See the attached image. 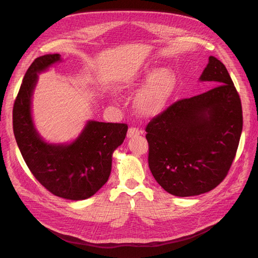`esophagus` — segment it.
Returning a JSON list of instances; mask_svg holds the SVG:
<instances>
[{"instance_id":"obj_1","label":"esophagus","mask_w":258,"mask_h":258,"mask_svg":"<svg viewBox=\"0 0 258 258\" xmlns=\"http://www.w3.org/2000/svg\"><path fill=\"white\" fill-rule=\"evenodd\" d=\"M142 134H143V130H140L139 128H136V127H131V128H129V130H128L127 137H128V138H132V137L142 135Z\"/></svg>"}]
</instances>
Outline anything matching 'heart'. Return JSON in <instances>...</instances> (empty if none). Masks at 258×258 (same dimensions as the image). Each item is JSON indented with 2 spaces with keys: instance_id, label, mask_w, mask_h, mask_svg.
<instances>
[{
  "instance_id": "obj_1",
  "label": "heart",
  "mask_w": 258,
  "mask_h": 258,
  "mask_svg": "<svg viewBox=\"0 0 258 258\" xmlns=\"http://www.w3.org/2000/svg\"><path fill=\"white\" fill-rule=\"evenodd\" d=\"M174 75L171 70L161 68L145 67L132 77L126 85L128 92L139 90L135 99L136 111L144 117L158 115L163 107L174 87Z\"/></svg>"
}]
</instances>
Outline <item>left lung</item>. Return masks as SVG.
<instances>
[{
    "label": "left lung",
    "instance_id": "obj_1",
    "mask_svg": "<svg viewBox=\"0 0 258 258\" xmlns=\"http://www.w3.org/2000/svg\"><path fill=\"white\" fill-rule=\"evenodd\" d=\"M199 80L216 86L176 101L145 129L151 172L177 197L197 196L223 182L243 124L239 93L222 62L211 56Z\"/></svg>",
    "mask_w": 258,
    "mask_h": 258
}]
</instances>
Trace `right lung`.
<instances>
[{
	"label": "right lung",
	"instance_id": "1",
	"mask_svg": "<svg viewBox=\"0 0 258 258\" xmlns=\"http://www.w3.org/2000/svg\"><path fill=\"white\" fill-rule=\"evenodd\" d=\"M59 61V53L45 54L30 66L14 103L13 129L22 157L37 181L54 196L84 200L107 182L113 152L123 142L128 126L90 120L71 144L46 143L34 128L31 97L37 73Z\"/></svg>",
	"mask_w": 258,
	"mask_h": 258
}]
</instances>
